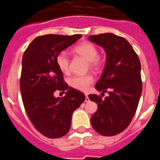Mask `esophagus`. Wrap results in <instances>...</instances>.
I'll return each instance as SVG.
<instances>
[{
    "mask_svg": "<svg viewBox=\"0 0 160 160\" xmlns=\"http://www.w3.org/2000/svg\"><path fill=\"white\" fill-rule=\"evenodd\" d=\"M85 102H90V98H89L87 94H86V100H85Z\"/></svg>",
    "mask_w": 160,
    "mask_h": 160,
    "instance_id": "esophagus-1",
    "label": "esophagus"
}]
</instances>
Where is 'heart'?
<instances>
[{
	"mask_svg": "<svg viewBox=\"0 0 160 160\" xmlns=\"http://www.w3.org/2000/svg\"><path fill=\"white\" fill-rule=\"evenodd\" d=\"M73 52L80 55L88 61V64L94 70H100L102 66V60L98 56V49L95 45L90 42H83L73 48ZM56 64L62 72L67 73L70 70V59L65 52H61L56 57ZM94 82V77L91 74L83 76H73L69 80L70 87L81 91H87Z\"/></svg>",
	"mask_w": 160,
	"mask_h": 160,
	"instance_id": "heart-1",
	"label": "heart"
}]
</instances>
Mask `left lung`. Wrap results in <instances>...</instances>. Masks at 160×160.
Wrapping results in <instances>:
<instances>
[{
  "instance_id": "1",
  "label": "left lung",
  "mask_w": 160,
  "mask_h": 160,
  "mask_svg": "<svg viewBox=\"0 0 160 160\" xmlns=\"http://www.w3.org/2000/svg\"><path fill=\"white\" fill-rule=\"evenodd\" d=\"M89 40L104 49L107 55L102 74L95 88L109 96L89 94L98 103V110L90 118L98 134L112 136L123 131L136 112L142 93L141 64L138 55L124 38L113 33L91 35Z\"/></svg>"
}]
</instances>
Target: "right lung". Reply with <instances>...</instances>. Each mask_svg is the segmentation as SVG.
I'll list each match as a JSON object with an SVG mask.
<instances>
[{"label":"right lung","mask_w":160,"mask_h":160,"mask_svg":"<svg viewBox=\"0 0 160 160\" xmlns=\"http://www.w3.org/2000/svg\"><path fill=\"white\" fill-rule=\"evenodd\" d=\"M81 37H37L23 54L20 89L24 107L37 131L48 138H60L67 134L73 112L86 99L82 92L65 82L62 72L56 64L57 55ZM56 90L66 92V96L55 98Z\"/></svg>","instance_id":"right-lung-1"}]
</instances>
